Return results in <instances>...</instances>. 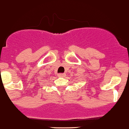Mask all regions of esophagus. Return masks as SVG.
Here are the masks:
<instances>
[{
	"label": "esophagus",
	"instance_id": "obj_1",
	"mask_svg": "<svg viewBox=\"0 0 129 129\" xmlns=\"http://www.w3.org/2000/svg\"><path fill=\"white\" fill-rule=\"evenodd\" d=\"M65 73H58V76H59V77H64L65 76Z\"/></svg>",
	"mask_w": 129,
	"mask_h": 129
}]
</instances>
